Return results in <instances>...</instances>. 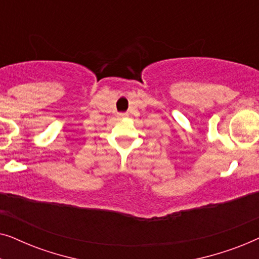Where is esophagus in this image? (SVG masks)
Listing matches in <instances>:
<instances>
[{
    "label": "esophagus",
    "instance_id": "obj_1",
    "mask_svg": "<svg viewBox=\"0 0 259 259\" xmlns=\"http://www.w3.org/2000/svg\"><path fill=\"white\" fill-rule=\"evenodd\" d=\"M119 116H122V118H125V116H127V113H120Z\"/></svg>",
    "mask_w": 259,
    "mask_h": 259
}]
</instances>
